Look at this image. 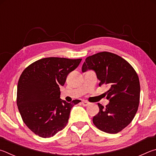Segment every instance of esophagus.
Here are the masks:
<instances>
[{
	"label": "esophagus",
	"instance_id": "1",
	"mask_svg": "<svg viewBox=\"0 0 156 156\" xmlns=\"http://www.w3.org/2000/svg\"><path fill=\"white\" fill-rule=\"evenodd\" d=\"M81 103H82V105L83 106H88L90 103L88 102H87L86 101H82V102H81Z\"/></svg>",
	"mask_w": 156,
	"mask_h": 156
}]
</instances>
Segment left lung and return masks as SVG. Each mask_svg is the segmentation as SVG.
<instances>
[{"label": "left lung", "mask_w": 156, "mask_h": 156, "mask_svg": "<svg viewBox=\"0 0 156 156\" xmlns=\"http://www.w3.org/2000/svg\"><path fill=\"white\" fill-rule=\"evenodd\" d=\"M81 70H94L99 86L109 88L106 99L110 102L105 108L98 103L99 112L93 117V123L106 133L121 132L132 122L138 108L140 87L137 73L126 60L109 52L88 57Z\"/></svg>", "instance_id": "8db88e82"}]
</instances>
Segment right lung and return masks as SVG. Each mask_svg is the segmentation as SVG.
<instances>
[{"mask_svg":"<svg viewBox=\"0 0 156 156\" xmlns=\"http://www.w3.org/2000/svg\"><path fill=\"white\" fill-rule=\"evenodd\" d=\"M81 59L46 57L24 70L17 87V105L23 121L30 130L42 138H50L66 127L74 105L60 99L59 86Z\"/></svg>","mask_w":156,"mask_h":156,"instance_id":"right-lung-1","label":"right lung"}]
</instances>
